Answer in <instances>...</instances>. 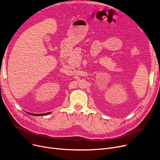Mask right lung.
I'll list each match as a JSON object with an SVG mask.
<instances>
[{
    "label": "right lung",
    "instance_id": "obj_1",
    "mask_svg": "<svg viewBox=\"0 0 160 160\" xmlns=\"http://www.w3.org/2000/svg\"><path fill=\"white\" fill-rule=\"evenodd\" d=\"M29 114H30V115H35V116H38V115H48V114H49V113H42V114H33V113H28Z\"/></svg>",
    "mask_w": 160,
    "mask_h": 160
}]
</instances>
